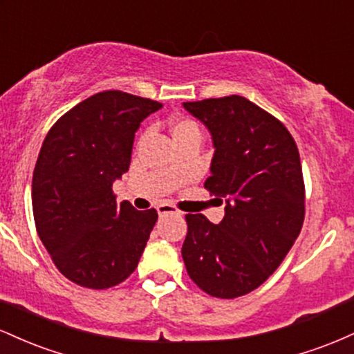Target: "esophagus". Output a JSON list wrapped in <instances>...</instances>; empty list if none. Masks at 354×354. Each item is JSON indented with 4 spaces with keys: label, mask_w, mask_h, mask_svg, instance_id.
<instances>
[{
    "label": "esophagus",
    "mask_w": 354,
    "mask_h": 354,
    "mask_svg": "<svg viewBox=\"0 0 354 354\" xmlns=\"http://www.w3.org/2000/svg\"><path fill=\"white\" fill-rule=\"evenodd\" d=\"M158 214H160V218L168 216V214H174V216H181V211H178L171 205H160V206H158Z\"/></svg>",
    "instance_id": "esophagus-1"
}]
</instances>
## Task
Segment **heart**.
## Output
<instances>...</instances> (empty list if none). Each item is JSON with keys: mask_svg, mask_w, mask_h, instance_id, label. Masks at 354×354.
<instances>
[{"mask_svg": "<svg viewBox=\"0 0 354 354\" xmlns=\"http://www.w3.org/2000/svg\"><path fill=\"white\" fill-rule=\"evenodd\" d=\"M193 133H200V128H198V124L193 120H188V118H181V120H176L171 124V135L174 140L189 136Z\"/></svg>", "mask_w": 354, "mask_h": 354, "instance_id": "heart-1", "label": "heart"}]
</instances>
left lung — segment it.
Segmentation results:
<instances>
[{
  "mask_svg": "<svg viewBox=\"0 0 354 354\" xmlns=\"http://www.w3.org/2000/svg\"><path fill=\"white\" fill-rule=\"evenodd\" d=\"M183 106L208 128L214 154L205 188L226 203L219 225L186 214L183 261L205 293L233 299L265 283L301 231L299 153L281 121L243 96Z\"/></svg>",
  "mask_w": 354,
  "mask_h": 354,
  "instance_id": "1",
  "label": "left lung"
}]
</instances>
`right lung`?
I'll return each instance as SVG.
<instances>
[{"instance_id":"obj_1","label":"right lung","mask_w":354,"mask_h":354,"mask_svg":"<svg viewBox=\"0 0 354 354\" xmlns=\"http://www.w3.org/2000/svg\"><path fill=\"white\" fill-rule=\"evenodd\" d=\"M163 104L103 91L71 108L44 138L33 173L36 231L59 273L91 290L123 283L143 254L156 209L116 203L141 121Z\"/></svg>"}]
</instances>
